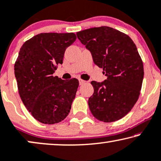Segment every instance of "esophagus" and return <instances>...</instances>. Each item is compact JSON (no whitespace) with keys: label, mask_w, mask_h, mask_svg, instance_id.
I'll use <instances>...</instances> for the list:
<instances>
[{"label":"esophagus","mask_w":161,"mask_h":161,"mask_svg":"<svg viewBox=\"0 0 161 161\" xmlns=\"http://www.w3.org/2000/svg\"><path fill=\"white\" fill-rule=\"evenodd\" d=\"M79 85H84L85 84V82H86L85 80H82V79H79Z\"/></svg>","instance_id":"esophagus-1"}]
</instances>
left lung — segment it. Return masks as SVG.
Returning a JSON list of instances; mask_svg holds the SVG:
<instances>
[{
    "label": "left lung",
    "mask_w": 161,
    "mask_h": 161,
    "mask_svg": "<svg viewBox=\"0 0 161 161\" xmlns=\"http://www.w3.org/2000/svg\"><path fill=\"white\" fill-rule=\"evenodd\" d=\"M76 35L107 76L102 82H91V112L104 122L121 119L133 108L142 86L143 65L136 44L127 34L108 26L85 29Z\"/></svg>",
    "instance_id": "8db88e82"
}]
</instances>
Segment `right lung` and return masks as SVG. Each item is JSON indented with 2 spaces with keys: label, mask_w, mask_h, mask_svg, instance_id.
<instances>
[{
  "label": "right lung",
  "mask_w": 161,
  "mask_h": 161,
  "mask_svg": "<svg viewBox=\"0 0 161 161\" xmlns=\"http://www.w3.org/2000/svg\"><path fill=\"white\" fill-rule=\"evenodd\" d=\"M74 33H41L24 42L14 64V75L23 104L42 124L59 123L70 113L79 81L53 74L63 64L65 49L76 40Z\"/></svg>",
  "instance_id": "obj_1"
}]
</instances>
